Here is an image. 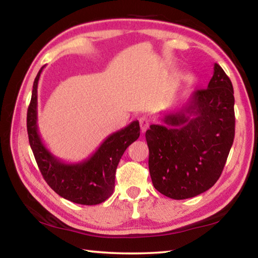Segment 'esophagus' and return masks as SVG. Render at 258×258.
I'll list each match as a JSON object with an SVG mask.
<instances>
[{
	"label": "esophagus",
	"instance_id": "34e87169",
	"mask_svg": "<svg viewBox=\"0 0 258 258\" xmlns=\"http://www.w3.org/2000/svg\"><path fill=\"white\" fill-rule=\"evenodd\" d=\"M139 123H140V127H141V132L142 133H145L146 131H147V128L149 127V124H150V121H149V118H148V117H141V118L139 119Z\"/></svg>",
	"mask_w": 258,
	"mask_h": 258
}]
</instances>
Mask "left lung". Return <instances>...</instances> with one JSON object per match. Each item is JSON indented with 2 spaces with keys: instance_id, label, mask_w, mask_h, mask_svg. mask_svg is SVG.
<instances>
[{
  "instance_id": "left-lung-1",
  "label": "left lung",
  "mask_w": 258,
  "mask_h": 258,
  "mask_svg": "<svg viewBox=\"0 0 258 258\" xmlns=\"http://www.w3.org/2000/svg\"><path fill=\"white\" fill-rule=\"evenodd\" d=\"M146 132L155 189L168 198L196 197L220 178L234 139V97L220 64L207 89L190 95L181 110Z\"/></svg>"
}]
</instances>
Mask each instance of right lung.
Returning a JSON list of instances; mask_svg holds the SVG:
<instances>
[{
    "label": "right lung",
    "mask_w": 258,
    "mask_h": 258,
    "mask_svg": "<svg viewBox=\"0 0 258 258\" xmlns=\"http://www.w3.org/2000/svg\"><path fill=\"white\" fill-rule=\"evenodd\" d=\"M43 68L34 81L27 111L29 145L38 168L47 184L60 197L80 205L101 204L112 195L116 169L124 151L140 137L139 121L134 120L109 135L90 158L76 164L63 163L46 149L38 134L37 85Z\"/></svg>",
    "instance_id": "obj_1"
}]
</instances>
